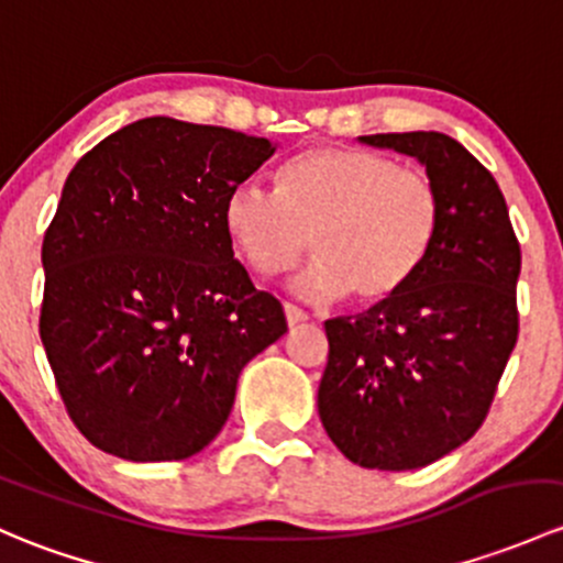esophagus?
I'll list each match as a JSON object with an SVG mask.
<instances>
[{
  "label": "esophagus",
  "mask_w": 563,
  "mask_h": 563,
  "mask_svg": "<svg viewBox=\"0 0 563 563\" xmlns=\"http://www.w3.org/2000/svg\"><path fill=\"white\" fill-rule=\"evenodd\" d=\"M283 310H286V321H288V327H297V323L307 321V312L301 310V307L291 305V301H283Z\"/></svg>",
  "instance_id": "34e87169"
}]
</instances>
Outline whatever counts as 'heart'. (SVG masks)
I'll use <instances>...</instances> for the list:
<instances>
[{"instance_id":"obj_1","label":"heart","mask_w":563,"mask_h":563,"mask_svg":"<svg viewBox=\"0 0 563 563\" xmlns=\"http://www.w3.org/2000/svg\"><path fill=\"white\" fill-rule=\"evenodd\" d=\"M223 221L236 251L262 275L291 269L312 245L318 262L297 280L299 294H347L358 305H377L423 264L440 227V191L423 169L383 153L318 145L283 164L277 191L236 186Z\"/></svg>"}]
</instances>
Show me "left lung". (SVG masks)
<instances>
[{
	"label": "left lung",
	"mask_w": 563,
	"mask_h": 563,
	"mask_svg": "<svg viewBox=\"0 0 563 563\" xmlns=\"http://www.w3.org/2000/svg\"><path fill=\"white\" fill-rule=\"evenodd\" d=\"M361 142L416 156L440 191V227L399 294L327 321L318 416L364 470L431 464L477 429L518 340L520 245L494 175L440 132Z\"/></svg>",
	"instance_id": "obj_1"
}]
</instances>
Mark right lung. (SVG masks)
Instances as JSON below:
<instances>
[{
	"instance_id": "add662e5",
	"label": "right lung",
	"mask_w": 563,
	"mask_h": 563,
	"mask_svg": "<svg viewBox=\"0 0 563 563\" xmlns=\"http://www.w3.org/2000/svg\"><path fill=\"white\" fill-rule=\"evenodd\" d=\"M275 145L142 118L86 153L43 240L40 336L80 434L126 461H180L218 437L236 377L288 331L234 258L227 197Z\"/></svg>"
}]
</instances>
